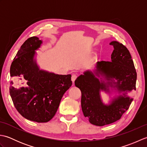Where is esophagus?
Returning a JSON list of instances; mask_svg holds the SVG:
<instances>
[{"instance_id":"esophagus-1","label":"esophagus","mask_w":147,"mask_h":147,"mask_svg":"<svg viewBox=\"0 0 147 147\" xmlns=\"http://www.w3.org/2000/svg\"><path fill=\"white\" fill-rule=\"evenodd\" d=\"M76 78H77V76L76 75V74H73V75H72V77H71V80H72V82H74V81H75V80L76 79Z\"/></svg>"}]
</instances>
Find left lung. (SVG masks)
Returning <instances> with one entry per match:
<instances>
[{"instance_id": "8db88e82", "label": "left lung", "mask_w": 147, "mask_h": 147, "mask_svg": "<svg viewBox=\"0 0 147 147\" xmlns=\"http://www.w3.org/2000/svg\"><path fill=\"white\" fill-rule=\"evenodd\" d=\"M110 45L114 47L111 61L97 62L94 71L84 72L74 82L82 92L84 115L90 123L98 126L119 120L133 100L127 95V92L136 90L137 74L129 51L117 41L111 42ZM96 76L104 79H99ZM110 88L123 94L113 99L107 105L101 100L100 91L110 93Z\"/></svg>"}]
</instances>
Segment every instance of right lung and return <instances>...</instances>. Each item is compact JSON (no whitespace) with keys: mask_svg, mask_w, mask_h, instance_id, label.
<instances>
[{"mask_svg":"<svg viewBox=\"0 0 147 147\" xmlns=\"http://www.w3.org/2000/svg\"><path fill=\"white\" fill-rule=\"evenodd\" d=\"M42 43L38 37L32 36L21 45L11 65L12 80L9 93L22 116L37 123H47L55 115L72 82L71 74L40 69L34 57Z\"/></svg>","mask_w":147,"mask_h":147,"instance_id":"add662e5","label":"right lung"}]
</instances>
